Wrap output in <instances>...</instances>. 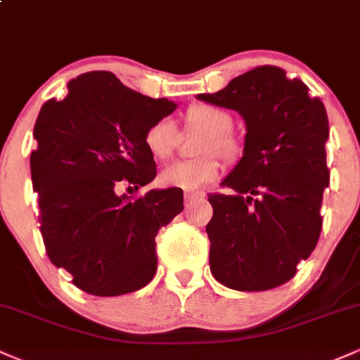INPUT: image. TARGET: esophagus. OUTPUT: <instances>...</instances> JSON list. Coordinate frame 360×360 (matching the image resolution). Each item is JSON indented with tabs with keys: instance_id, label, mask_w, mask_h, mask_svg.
Masks as SVG:
<instances>
[{
	"instance_id": "obj_1",
	"label": "esophagus",
	"mask_w": 360,
	"mask_h": 360,
	"mask_svg": "<svg viewBox=\"0 0 360 360\" xmlns=\"http://www.w3.org/2000/svg\"><path fill=\"white\" fill-rule=\"evenodd\" d=\"M196 200H203V194H201V193H189V191L184 193L186 206H189L193 203V201H196Z\"/></svg>"
}]
</instances>
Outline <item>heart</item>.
I'll return each instance as SVG.
<instances>
[{
	"instance_id": "1",
	"label": "heart",
	"mask_w": 360,
	"mask_h": 360,
	"mask_svg": "<svg viewBox=\"0 0 360 360\" xmlns=\"http://www.w3.org/2000/svg\"><path fill=\"white\" fill-rule=\"evenodd\" d=\"M186 118L193 128L208 134V139L201 147L203 154L214 150L223 157L233 155L235 146L229 137L233 122L226 111L217 106L196 105L188 110ZM177 139L179 134L174 122L169 118H160L147 128L143 142L155 159H167L174 152ZM218 176H220V162L208 155L198 160H177L169 164L160 171L159 183L166 188H177L183 191H200L213 183Z\"/></svg>"
}]
</instances>
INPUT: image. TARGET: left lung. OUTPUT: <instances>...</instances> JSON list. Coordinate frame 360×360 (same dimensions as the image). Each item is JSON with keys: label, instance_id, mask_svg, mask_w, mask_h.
Wrapping results in <instances>:
<instances>
[{"label": "left lung", "instance_id": "obj_1", "mask_svg": "<svg viewBox=\"0 0 360 360\" xmlns=\"http://www.w3.org/2000/svg\"><path fill=\"white\" fill-rule=\"evenodd\" d=\"M198 100L233 110L245 122L243 155L210 194V269L237 291H266L296 274L321 232V200L330 183L328 117L308 86L274 65L233 77Z\"/></svg>", "mask_w": 360, "mask_h": 360}]
</instances>
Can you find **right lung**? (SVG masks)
<instances>
[{
	"mask_svg": "<svg viewBox=\"0 0 360 360\" xmlns=\"http://www.w3.org/2000/svg\"><path fill=\"white\" fill-rule=\"evenodd\" d=\"M68 96L49 100L35 122L32 184L49 259L94 296L143 288L157 269L155 235L183 212V191L150 189L139 200L118 194L154 181L147 128L176 110L127 88L111 72L68 82Z\"/></svg>",
	"mask_w": 360,
	"mask_h": 360,
	"instance_id": "1",
	"label": "right lung"
}]
</instances>
